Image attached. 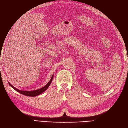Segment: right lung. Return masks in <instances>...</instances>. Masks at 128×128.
Masks as SVG:
<instances>
[{
  "mask_svg": "<svg viewBox=\"0 0 128 128\" xmlns=\"http://www.w3.org/2000/svg\"><path fill=\"white\" fill-rule=\"evenodd\" d=\"M53 77L54 76H52L51 77V80H50V81L47 83L46 85H45L44 87H43L40 88H39L38 90H33V91H22V90H18L17 89V88H15L14 86H13L11 84H10V82H8V84H9V85L11 86V87L14 89L16 91H17V92H20V94H22L24 95H26V96H37V95H40V94H42V92H44L45 90L47 89V88L49 87V86L50 85V84L51 83L52 81V79H53Z\"/></svg>",
  "mask_w": 128,
  "mask_h": 128,
  "instance_id": "1",
  "label": "right lung"
}]
</instances>
